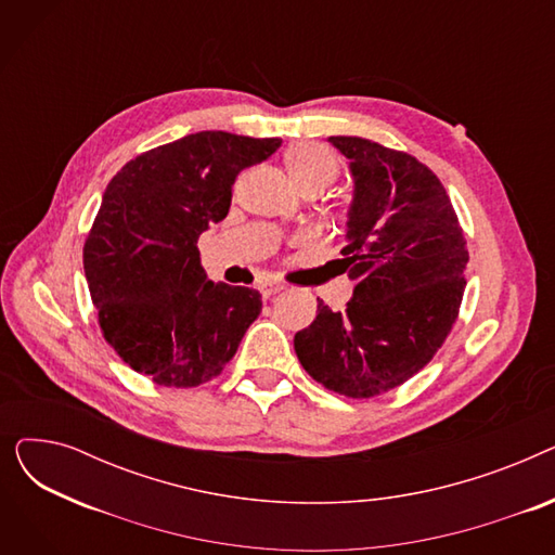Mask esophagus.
Segmentation results:
<instances>
[{
	"mask_svg": "<svg viewBox=\"0 0 555 555\" xmlns=\"http://www.w3.org/2000/svg\"><path fill=\"white\" fill-rule=\"evenodd\" d=\"M281 289H283L281 283H262V285H260V295H262V299H270V297H274L276 293H281Z\"/></svg>",
	"mask_w": 555,
	"mask_h": 555,
	"instance_id": "1",
	"label": "esophagus"
}]
</instances>
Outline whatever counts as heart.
Listing matches in <instances>:
<instances>
[{"label":"heart","mask_w":555,"mask_h":555,"mask_svg":"<svg viewBox=\"0 0 555 555\" xmlns=\"http://www.w3.org/2000/svg\"><path fill=\"white\" fill-rule=\"evenodd\" d=\"M285 166L289 178L297 182L301 191L319 189L324 191L337 178V157L326 145L314 141L295 143L293 149L285 153Z\"/></svg>","instance_id":"1"}]
</instances>
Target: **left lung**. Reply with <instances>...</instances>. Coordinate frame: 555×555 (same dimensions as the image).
Returning <instances> with one entry per match:
<instances>
[{"instance_id": "1", "label": "left lung", "mask_w": 555, "mask_h": 555, "mask_svg": "<svg viewBox=\"0 0 555 555\" xmlns=\"http://www.w3.org/2000/svg\"><path fill=\"white\" fill-rule=\"evenodd\" d=\"M356 180L341 260L356 283L344 312L317 299L295 335L312 380L373 398L418 373L450 335L465 289L463 229L436 175L416 157L362 137H331Z\"/></svg>"}]
</instances>
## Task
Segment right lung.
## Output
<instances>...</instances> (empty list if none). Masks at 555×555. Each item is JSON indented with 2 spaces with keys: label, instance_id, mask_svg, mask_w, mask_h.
<instances>
[{
  "label": "right lung",
  "instance_id": "1",
  "mask_svg": "<svg viewBox=\"0 0 555 555\" xmlns=\"http://www.w3.org/2000/svg\"><path fill=\"white\" fill-rule=\"evenodd\" d=\"M279 145L204 130L141 153L109 180L82 268L105 341L153 383H209L260 314L256 289L207 279L197 238L227 218L238 172Z\"/></svg>",
  "mask_w": 555,
  "mask_h": 555
}]
</instances>
